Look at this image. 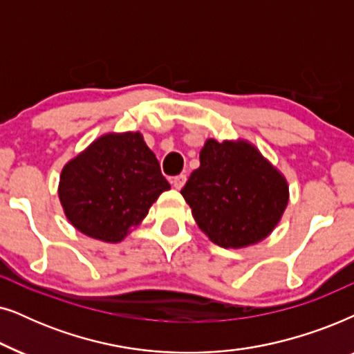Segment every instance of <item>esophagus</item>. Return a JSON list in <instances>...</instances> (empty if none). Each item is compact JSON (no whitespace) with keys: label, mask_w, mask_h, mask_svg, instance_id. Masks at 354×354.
<instances>
[{"label":"esophagus","mask_w":354,"mask_h":354,"mask_svg":"<svg viewBox=\"0 0 354 354\" xmlns=\"http://www.w3.org/2000/svg\"><path fill=\"white\" fill-rule=\"evenodd\" d=\"M186 180H187L186 174H178V176L173 178L171 183H173V186L176 187V189H181V187L186 185Z\"/></svg>","instance_id":"34e87169"}]
</instances>
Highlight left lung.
I'll list each match as a JSON object with an SVG mask.
<instances>
[{
  "instance_id": "1",
  "label": "left lung",
  "mask_w": 354,
  "mask_h": 354,
  "mask_svg": "<svg viewBox=\"0 0 354 354\" xmlns=\"http://www.w3.org/2000/svg\"><path fill=\"white\" fill-rule=\"evenodd\" d=\"M181 194L202 232L221 248L262 241L288 204L285 178L248 142L209 139Z\"/></svg>"
}]
</instances>
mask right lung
Returning a JSON list of instances; mask_svg holds the SVG:
<instances>
[{
    "instance_id": "right-lung-1",
    "label": "right lung",
    "mask_w": 354,
    "mask_h": 354,
    "mask_svg": "<svg viewBox=\"0 0 354 354\" xmlns=\"http://www.w3.org/2000/svg\"><path fill=\"white\" fill-rule=\"evenodd\" d=\"M169 183L139 133L106 134L66 165L59 201L79 232L118 243L149 214Z\"/></svg>"
}]
</instances>
